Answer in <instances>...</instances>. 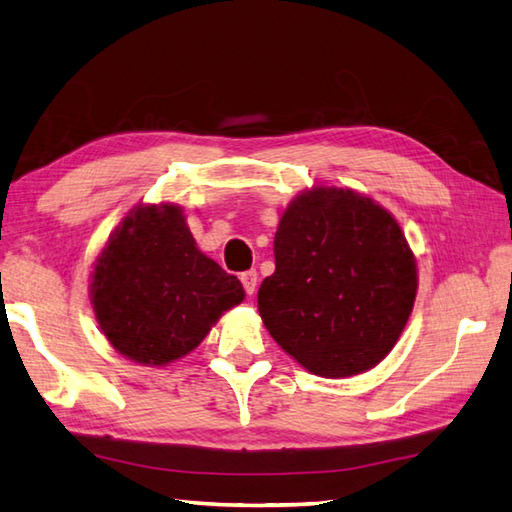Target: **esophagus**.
<instances>
[{
    "label": "esophagus",
    "instance_id": "34e87169",
    "mask_svg": "<svg viewBox=\"0 0 512 512\" xmlns=\"http://www.w3.org/2000/svg\"><path fill=\"white\" fill-rule=\"evenodd\" d=\"M239 279H242L246 295H253L255 288H257V273H255V270H246V273H242V277H239Z\"/></svg>",
    "mask_w": 512,
    "mask_h": 512
}]
</instances>
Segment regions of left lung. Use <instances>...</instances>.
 <instances>
[{"instance_id": "obj_1", "label": "left lung", "mask_w": 512, "mask_h": 512, "mask_svg": "<svg viewBox=\"0 0 512 512\" xmlns=\"http://www.w3.org/2000/svg\"><path fill=\"white\" fill-rule=\"evenodd\" d=\"M415 295V255L395 217L350 188L315 186L279 219L275 273L257 306L308 373L350 377L393 350Z\"/></svg>"}]
</instances>
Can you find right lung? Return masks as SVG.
<instances>
[{"label":"right lung","mask_w":512,"mask_h":512,"mask_svg":"<svg viewBox=\"0 0 512 512\" xmlns=\"http://www.w3.org/2000/svg\"><path fill=\"white\" fill-rule=\"evenodd\" d=\"M90 277L99 328L119 355L146 366L188 355L244 299L239 279L197 248L175 204L130 210Z\"/></svg>","instance_id":"add662e5"}]
</instances>
